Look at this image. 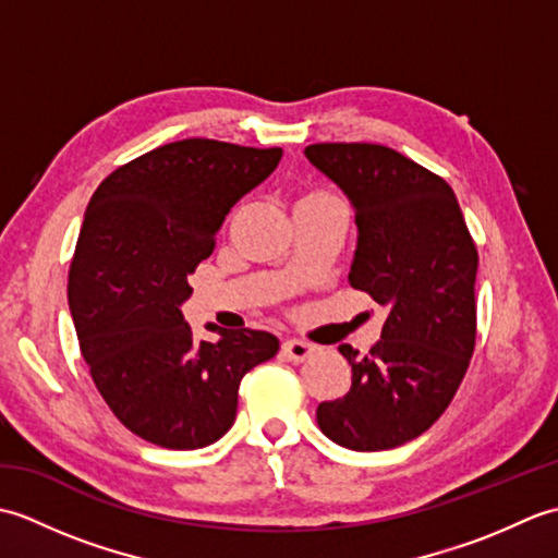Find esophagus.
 <instances>
[{"instance_id":"esophagus-1","label":"esophagus","mask_w":558,"mask_h":558,"mask_svg":"<svg viewBox=\"0 0 558 558\" xmlns=\"http://www.w3.org/2000/svg\"><path fill=\"white\" fill-rule=\"evenodd\" d=\"M314 350H316V348H314V345H310V342L298 340V338L286 340V342H282V348H280L282 357L290 360V362H294V364H300V362H304L306 357H312Z\"/></svg>"}]
</instances>
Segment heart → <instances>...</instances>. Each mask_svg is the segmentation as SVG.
Returning <instances> with one entry per match:
<instances>
[{
    "instance_id": "1",
    "label": "heart",
    "mask_w": 558,
    "mask_h": 558,
    "mask_svg": "<svg viewBox=\"0 0 558 558\" xmlns=\"http://www.w3.org/2000/svg\"><path fill=\"white\" fill-rule=\"evenodd\" d=\"M314 196H330V194H326V192H312V194H306L304 198H314Z\"/></svg>"
}]
</instances>
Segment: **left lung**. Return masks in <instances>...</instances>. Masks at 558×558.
Masks as SVG:
<instances>
[{
    "mask_svg": "<svg viewBox=\"0 0 558 558\" xmlns=\"http://www.w3.org/2000/svg\"><path fill=\"white\" fill-rule=\"evenodd\" d=\"M304 153L354 206L350 286L388 310L369 352L338 348L352 386L318 405V429L352 450L396 448L441 417L468 372L477 246L453 189L402 153L378 144H312Z\"/></svg>",
    "mask_w": 558,
    "mask_h": 558,
    "instance_id": "1",
    "label": "left lung"
}]
</instances>
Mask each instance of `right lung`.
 I'll use <instances>...</instances> for the list:
<instances>
[{
	"mask_svg": "<svg viewBox=\"0 0 558 558\" xmlns=\"http://www.w3.org/2000/svg\"><path fill=\"white\" fill-rule=\"evenodd\" d=\"M282 148L184 138L110 172L83 218L69 310L98 393L129 432L172 450L216 444L242 376L276 357L266 330L196 340L180 304L230 208L276 170Z\"/></svg>",
	"mask_w": 558,
	"mask_h": 558,
	"instance_id": "right-lung-1",
	"label": "right lung"
}]
</instances>
